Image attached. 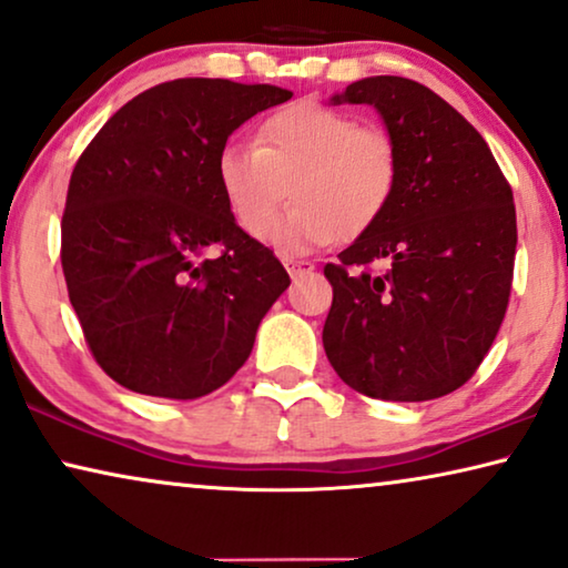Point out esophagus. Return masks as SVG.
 I'll return each mask as SVG.
<instances>
[{
    "label": "esophagus",
    "instance_id": "1",
    "mask_svg": "<svg viewBox=\"0 0 568 568\" xmlns=\"http://www.w3.org/2000/svg\"><path fill=\"white\" fill-rule=\"evenodd\" d=\"M284 268L290 271V276H302V274H310V271H315V264L312 261H300V258H282Z\"/></svg>",
    "mask_w": 568,
    "mask_h": 568
}]
</instances>
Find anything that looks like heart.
Returning <instances> with one entry per match:
<instances>
[{
  "mask_svg": "<svg viewBox=\"0 0 568 568\" xmlns=\"http://www.w3.org/2000/svg\"><path fill=\"white\" fill-rule=\"evenodd\" d=\"M293 207L268 221L283 184ZM217 184L237 225L284 256L372 230L397 194L399 148L389 130L358 125L323 102L286 104L261 122L258 141H227Z\"/></svg>",
  "mask_w": 568,
  "mask_h": 568,
  "instance_id": "obj_1",
  "label": "heart"
}]
</instances>
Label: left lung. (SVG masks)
I'll list each match as a JSON object with an SVG mask.
<instances>
[{
    "label": "left lung",
    "mask_w": 568,
    "mask_h": 568,
    "mask_svg": "<svg viewBox=\"0 0 568 568\" xmlns=\"http://www.w3.org/2000/svg\"><path fill=\"white\" fill-rule=\"evenodd\" d=\"M343 102L382 114L399 184L379 223L325 266L327 361L366 397H443L471 379L505 320L513 189L471 122L417 81L368 77L333 97ZM379 260L385 268L374 270Z\"/></svg>",
    "instance_id": "obj_1"
}]
</instances>
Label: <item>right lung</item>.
<instances>
[{
  "mask_svg": "<svg viewBox=\"0 0 568 568\" xmlns=\"http://www.w3.org/2000/svg\"><path fill=\"white\" fill-rule=\"evenodd\" d=\"M286 100L271 84L174 79L120 106L79 155L61 266L89 351L125 389L196 399L251 356L290 274L237 227L217 153Z\"/></svg>",
  "mask_w": 568,
  "mask_h": 568,
  "instance_id": "1",
  "label": "right lung"
}]
</instances>
